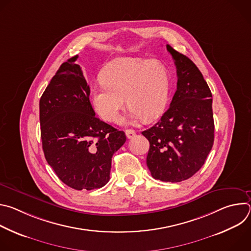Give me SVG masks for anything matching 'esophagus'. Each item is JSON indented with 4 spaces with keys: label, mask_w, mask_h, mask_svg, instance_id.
<instances>
[{
    "label": "esophagus",
    "mask_w": 251,
    "mask_h": 251,
    "mask_svg": "<svg viewBox=\"0 0 251 251\" xmlns=\"http://www.w3.org/2000/svg\"><path fill=\"white\" fill-rule=\"evenodd\" d=\"M125 134H126V136H127L128 139H132V138L136 135V132H135L134 130H132V129H127V130L125 131Z\"/></svg>",
    "instance_id": "1"
}]
</instances>
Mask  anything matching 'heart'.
<instances>
[{
  "label": "heart",
  "mask_w": 251,
  "mask_h": 251,
  "mask_svg": "<svg viewBox=\"0 0 251 251\" xmlns=\"http://www.w3.org/2000/svg\"><path fill=\"white\" fill-rule=\"evenodd\" d=\"M102 84L91 88L96 113L105 121L117 122L125 104L133 120H153L165 110L170 94V75L157 60L118 57L107 63L101 73Z\"/></svg>",
  "instance_id": "1"
}]
</instances>
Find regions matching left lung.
Wrapping results in <instances>:
<instances>
[{"instance_id":"8db88e82","label":"left lung","mask_w":251,"mask_h":251,"mask_svg":"<svg viewBox=\"0 0 251 251\" xmlns=\"http://www.w3.org/2000/svg\"><path fill=\"white\" fill-rule=\"evenodd\" d=\"M176 67V90L168 110L150 129L147 166L156 180L177 183L204 164L214 138L212 95L200 69L167 45Z\"/></svg>"}]
</instances>
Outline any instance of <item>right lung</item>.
Returning <instances> with one entry per match:
<instances>
[{"instance_id":"right-lung-1","label":"right lung","mask_w":251,"mask_h":251,"mask_svg":"<svg viewBox=\"0 0 251 251\" xmlns=\"http://www.w3.org/2000/svg\"><path fill=\"white\" fill-rule=\"evenodd\" d=\"M77 55L63 62L40 100L43 150L59 180L94 190L110 180L111 160L126 135L95 117Z\"/></svg>"}]
</instances>
